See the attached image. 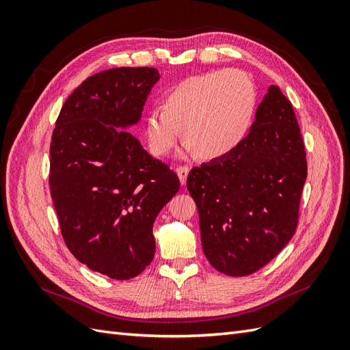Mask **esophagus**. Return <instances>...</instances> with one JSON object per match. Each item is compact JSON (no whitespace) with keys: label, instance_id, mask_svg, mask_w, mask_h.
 I'll list each match as a JSON object with an SVG mask.
<instances>
[{"label":"esophagus","instance_id":"esophagus-1","mask_svg":"<svg viewBox=\"0 0 350 350\" xmlns=\"http://www.w3.org/2000/svg\"><path fill=\"white\" fill-rule=\"evenodd\" d=\"M176 174H178L179 181H181V185H185L187 184V176L189 174V169L187 166H179V167H176Z\"/></svg>","mask_w":350,"mask_h":350}]
</instances>
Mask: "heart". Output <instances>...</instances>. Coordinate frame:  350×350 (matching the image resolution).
Returning a JSON list of instances; mask_svg holds the SVG:
<instances>
[{
	"label": "heart",
	"mask_w": 350,
	"mask_h": 350,
	"mask_svg": "<svg viewBox=\"0 0 350 350\" xmlns=\"http://www.w3.org/2000/svg\"><path fill=\"white\" fill-rule=\"evenodd\" d=\"M254 80L237 68L207 71L187 77L163 96V109L153 108L146 118L150 150L165 156L181 134L185 150L204 161H217L245 140L257 111Z\"/></svg>",
	"instance_id": "b5f03b06"
}]
</instances>
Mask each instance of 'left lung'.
<instances>
[{
  "mask_svg": "<svg viewBox=\"0 0 350 350\" xmlns=\"http://www.w3.org/2000/svg\"><path fill=\"white\" fill-rule=\"evenodd\" d=\"M305 179V146L292 103L270 86L238 149L193 167L187 178L211 266L248 276L276 257L298 225Z\"/></svg>",
  "mask_w": 350,
  "mask_h": 350,
  "instance_id": "8db88e82",
  "label": "left lung"
}]
</instances>
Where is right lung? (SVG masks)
I'll use <instances>...</instances> for the list:
<instances>
[{"label": "right lung", "instance_id": "obj_1", "mask_svg": "<svg viewBox=\"0 0 350 350\" xmlns=\"http://www.w3.org/2000/svg\"><path fill=\"white\" fill-rule=\"evenodd\" d=\"M159 79L152 67L93 74L62 105L52 133L49 187L62 238L80 262L116 280L152 262L154 219L179 189L172 169L125 131Z\"/></svg>", "mask_w": 350, "mask_h": 350}]
</instances>
